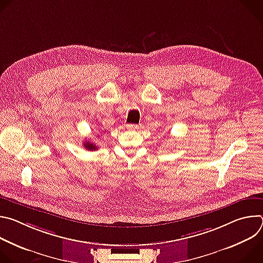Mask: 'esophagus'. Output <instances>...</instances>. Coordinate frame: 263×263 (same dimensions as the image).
Returning a JSON list of instances; mask_svg holds the SVG:
<instances>
[{"label": "esophagus", "instance_id": "34e87169", "mask_svg": "<svg viewBox=\"0 0 263 263\" xmlns=\"http://www.w3.org/2000/svg\"><path fill=\"white\" fill-rule=\"evenodd\" d=\"M139 125H134V124H131V125H127V128L129 129V130H137V129H139Z\"/></svg>", "mask_w": 263, "mask_h": 263}]
</instances>
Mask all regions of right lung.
<instances>
[{"instance_id":"add662e5","label":"right lung","mask_w":263,"mask_h":263,"mask_svg":"<svg viewBox=\"0 0 263 263\" xmlns=\"http://www.w3.org/2000/svg\"><path fill=\"white\" fill-rule=\"evenodd\" d=\"M84 147L87 148V149H89V151H95V149L98 148V146L95 145V143H93V142H90V141H85V142H84Z\"/></svg>"}]
</instances>
